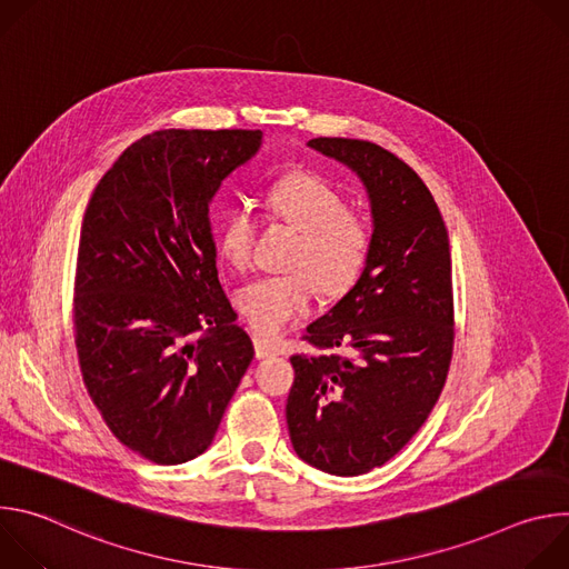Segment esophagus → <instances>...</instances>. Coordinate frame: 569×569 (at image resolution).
Here are the masks:
<instances>
[{
  "label": "esophagus",
  "instance_id": "34e87169",
  "mask_svg": "<svg viewBox=\"0 0 569 569\" xmlns=\"http://www.w3.org/2000/svg\"><path fill=\"white\" fill-rule=\"evenodd\" d=\"M254 351H257V358H268V356H277L279 349L277 345L263 340V338H254Z\"/></svg>",
  "mask_w": 569,
  "mask_h": 569
}]
</instances>
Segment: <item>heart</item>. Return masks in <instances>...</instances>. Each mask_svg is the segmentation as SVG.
<instances>
[{
    "instance_id": "b5f03b06",
    "label": "heart",
    "mask_w": 569,
    "mask_h": 569,
    "mask_svg": "<svg viewBox=\"0 0 569 569\" xmlns=\"http://www.w3.org/2000/svg\"><path fill=\"white\" fill-rule=\"evenodd\" d=\"M277 216L303 231L295 254L301 270L270 274L238 292V308L261 336H277L317 301L319 286L345 290L358 281L369 259V227L347 211L345 193L315 173H290L277 180L268 193ZM259 220L252 207H233L220 229V250L236 268L252 261Z\"/></svg>"
}]
</instances>
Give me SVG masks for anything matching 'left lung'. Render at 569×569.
Segmentation results:
<instances>
[{"mask_svg": "<svg viewBox=\"0 0 569 569\" xmlns=\"http://www.w3.org/2000/svg\"><path fill=\"white\" fill-rule=\"evenodd\" d=\"M308 148L356 173L371 207L369 259L356 286L303 336L286 405L299 459L340 477L389 461L426 423L452 340L448 231L423 180L389 150L317 137Z\"/></svg>", "mask_w": 569, "mask_h": 569, "instance_id": "1", "label": "left lung"}]
</instances>
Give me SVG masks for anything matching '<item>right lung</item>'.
<instances>
[{"instance_id":"add662e5","label":"right lung","mask_w":569,"mask_h":569,"mask_svg":"<svg viewBox=\"0 0 569 569\" xmlns=\"http://www.w3.org/2000/svg\"><path fill=\"white\" fill-rule=\"evenodd\" d=\"M261 130H157L123 150L80 227L73 323L114 437L176 466L202 455L254 347L218 281L209 204Z\"/></svg>"}]
</instances>
